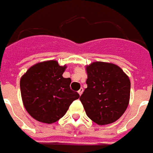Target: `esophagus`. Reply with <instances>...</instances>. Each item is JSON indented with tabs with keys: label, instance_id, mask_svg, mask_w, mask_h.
Returning <instances> with one entry per match:
<instances>
[{
	"label": "esophagus",
	"instance_id": "1",
	"mask_svg": "<svg viewBox=\"0 0 153 153\" xmlns=\"http://www.w3.org/2000/svg\"><path fill=\"white\" fill-rule=\"evenodd\" d=\"M83 88H80V89L79 90V91H78V93H79V95H81V94L83 93Z\"/></svg>",
	"mask_w": 153,
	"mask_h": 153
}]
</instances>
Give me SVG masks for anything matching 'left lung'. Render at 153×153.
<instances>
[{"label": "left lung", "mask_w": 153, "mask_h": 153, "mask_svg": "<svg viewBox=\"0 0 153 153\" xmlns=\"http://www.w3.org/2000/svg\"><path fill=\"white\" fill-rule=\"evenodd\" d=\"M88 88L79 100L87 115L99 125L116 121L128 107L130 80L115 64L96 61L86 66Z\"/></svg>", "instance_id": "1"}]
</instances>
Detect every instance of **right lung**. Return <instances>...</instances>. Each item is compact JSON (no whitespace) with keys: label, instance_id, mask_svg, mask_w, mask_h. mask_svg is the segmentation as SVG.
<instances>
[{"label":"right lung","instance_id":"right-lung-1","mask_svg":"<svg viewBox=\"0 0 153 153\" xmlns=\"http://www.w3.org/2000/svg\"><path fill=\"white\" fill-rule=\"evenodd\" d=\"M66 69L56 60H47L31 66L20 79L22 101L32 117L52 124L62 118L70 104L79 97L70 89V78L62 74Z\"/></svg>","mask_w":153,"mask_h":153}]
</instances>
